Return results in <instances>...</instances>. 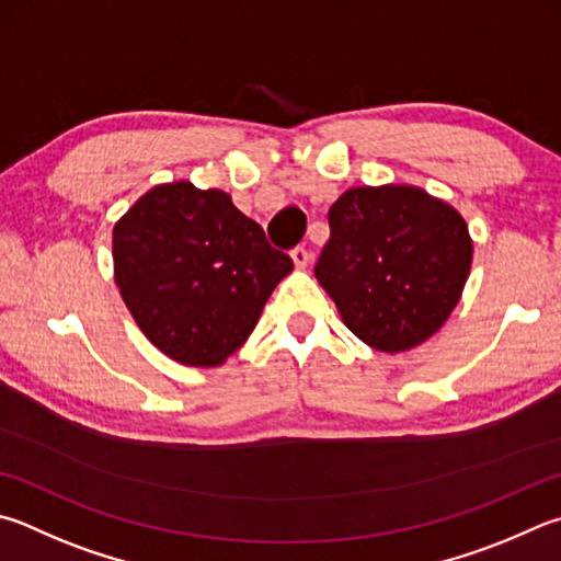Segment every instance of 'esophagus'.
I'll return each mask as SVG.
<instances>
[{"label":"esophagus","mask_w":561,"mask_h":561,"mask_svg":"<svg viewBox=\"0 0 561 561\" xmlns=\"http://www.w3.org/2000/svg\"><path fill=\"white\" fill-rule=\"evenodd\" d=\"M291 260H294V264H297V267L299 270H304V267H307V264H309V260H311V254H309V250L307 248H294L291 252Z\"/></svg>","instance_id":"esophagus-1"}]
</instances>
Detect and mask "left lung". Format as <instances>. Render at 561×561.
Instances as JSON below:
<instances>
[{
	"instance_id": "obj_1",
	"label": "left lung",
	"mask_w": 561,
	"mask_h": 561,
	"mask_svg": "<svg viewBox=\"0 0 561 561\" xmlns=\"http://www.w3.org/2000/svg\"><path fill=\"white\" fill-rule=\"evenodd\" d=\"M329 228L313 274L360 341L400 353L442 329L473 254L449 203L412 186L351 188L331 206Z\"/></svg>"
}]
</instances>
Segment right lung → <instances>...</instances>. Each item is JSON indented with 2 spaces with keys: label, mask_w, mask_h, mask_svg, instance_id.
I'll return each mask as SVG.
<instances>
[{
  "label": "right lung",
  "mask_w": 561,
  "mask_h": 561,
  "mask_svg": "<svg viewBox=\"0 0 561 561\" xmlns=\"http://www.w3.org/2000/svg\"><path fill=\"white\" fill-rule=\"evenodd\" d=\"M115 282L147 339L183 365L236 353L294 270L228 193L188 181L145 193L112 230Z\"/></svg>",
  "instance_id": "add662e5"
}]
</instances>
